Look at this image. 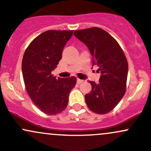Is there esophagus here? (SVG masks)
Wrapping results in <instances>:
<instances>
[{"label": "esophagus", "mask_w": 151, "mask_h": 151, "mask_svg": "<svg viewBox=\"0 0 151 151\" xmlns=\"http://www.w3.org/2000/svg\"><path fill=\"white\" fill-rule=\"evenodd\" d=\"M83 82V81L81 80V79H78V80H77V83L78 84H81Z\"/></svg>", "instance_id": "esophagus-1"}]
</instances>
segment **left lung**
I'll return each mask as SVG.
<instances>
[{
  "instance_id": "8db88e82",
  "label": "left lung",
  "mask_w": 151,
  "mask_h": 151,
  "mask_svg": "<svg viewBox=\"0 0 151 151\" xmlns=\"http://www.w3.org/2000/svg\"><path fill=\"white\" fill-rule=\"evenodd\" d=\"M74 35L88 48L92 66L101 72L99 82L89 81L91 91L85 95L88 107L104 114L117 105L125 93L128 64L117 42L108 32L98 27L77 30Z\"/></svg>"
}]
</instances>
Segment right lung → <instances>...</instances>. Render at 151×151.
<instances>
[{
  "label": "right lung",
  "instance_id": "add662e5",
  "mask_svg": "<svg viewBox=\"0 0 151 151\" xmlns=\"http://www.w3.org/2000/svg\"><path fill=\"white\" fill-rule=\"evenodd\" d=\"M73 30H49L29 44L22 60V73L27 93L35 105L49 115L61 113L67 107L76 78H56L52 71L62 58L63 48Z\"/></svg>",
  "mask_w": 151,
  "mask_h": 151
}]
</instances>
